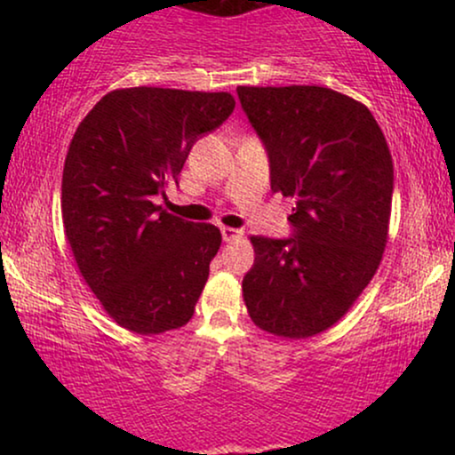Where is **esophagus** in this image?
<instances>
[{"label": "esophagus", "mask_w": 455, "mask_h": 455, "mask_svg": "<svg viewBox=\"0 0 455 455\" xmlns=\"http://www.w3.org/2000/svg\"><path fill=\"white\" fill-rule=\"evenodd\" d=\"M243 235L242 228H233V227H222V239L224 242H235Z\"/></svg>", "instance_id": "1"}]
</instances>
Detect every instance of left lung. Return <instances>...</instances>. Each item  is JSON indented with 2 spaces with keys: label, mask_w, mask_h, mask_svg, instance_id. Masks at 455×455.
Masks as SVG:
<instances>
[{
  "label": "left lung",
  "mask_w": 455,
  "mask_h": 455,
  "mask_svg": "<svg viewBox=\"0 0 455 455\" xmlns=\"http://www.w3.org/2000/svg\"><path fill=\"white\" fill-rule=\"evenodd\" d=\"M263 139L271 190L295 198V237L252 235L248 315L278 338L336 325L363 293L389 239L394 162L368 107L318 85L237 87Z\"/></svg>",
  "instance_id": "obj_1"
}]
</instances>
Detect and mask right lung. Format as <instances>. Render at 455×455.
Instances as JSON below:
<instances>
[{
	"label": "right lung",
	"mask_w": 455,
	"mask_h": 455,
	"mask_svg": "<svg viewBox=\"0 0 455 455\" xmlns=\"http://www.w3.org/2000/svg\"><path fill=\"white\" fill-rule=\"evenodd\" d=\"M235 108L228 92L113 90L85 115L61 177V218L83 280L119 327H184L205 289L220 228L156 205L201 134Z\"/></svg>",
	"instance_id": "right-lung-1"
}]
</instances>
